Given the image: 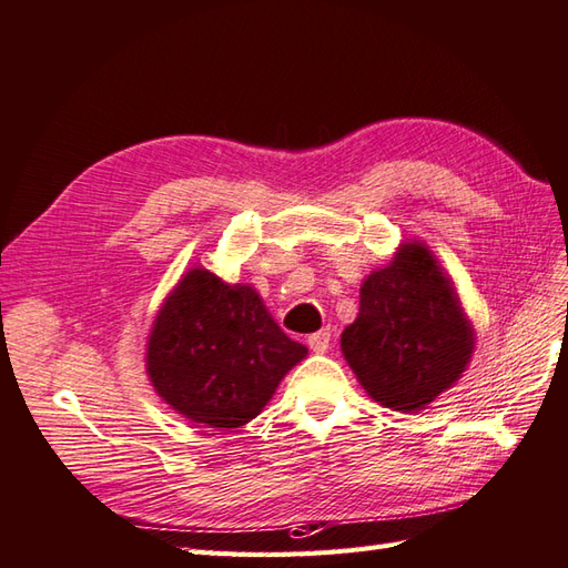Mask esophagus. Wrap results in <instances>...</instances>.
Returning a JSON list of instances; mask_svg holds the SVG:
<instances>
[{
	"label": "esophagus",
	"mask_w": 568,
	"mask_h": 568,
	"mask_svg": "<svg viewBox=\"0 0 568 568\" xmlns=\"http://www.w3.org/2000/svg\"><path fill=\"white\" fill-rule=\"evenodd\" d=\"M307 344L314 353H324L328 348V344H332V332H328V328H320V332L307 338Z\"/></svg>",
	"instance_id": "1"
}]
</instances>
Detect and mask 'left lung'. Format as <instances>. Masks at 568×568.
<instances>
[{
	"label": "left lung",
	"instance_id": "1",
	"mask_svg": "<svg viewBox=\"0 0 568 568\" xmlns=\"http://www.w3.org/2000/svg\"><path fill=\"white\" fill-rule=\"evenodd\" d=\"M477 334L450 275L430 248L404 242L361 285V310L341 351L367 397L392 412H420L457 385Z\"/></svg>",
	"mask_w": 568,
	"mask_h": 568
}]
</instances>
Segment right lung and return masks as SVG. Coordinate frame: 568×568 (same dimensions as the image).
<instances>
[{"label": "right lung", "instance_id": "add662e5", "mask_svg": "<svg viewBox=\"0 0 568 568\" xmlns=\"http://www.w3.org/2000/svg\"><path fill=\"white\" fill-rule=\"evenodd\" d=\"M305 358L307 348L285 336L254 285L193 266L154 316L144 367L162 402L191 424L240 428Z\"/></svg>", "mask_w": 568, "mask_h": 568}]
</instances>
